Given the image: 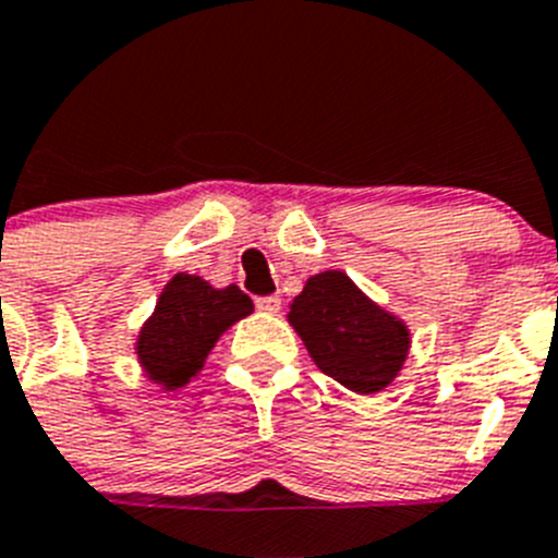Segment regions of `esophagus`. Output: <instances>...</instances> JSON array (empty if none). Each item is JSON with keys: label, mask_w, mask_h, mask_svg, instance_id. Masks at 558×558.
Returning <instances> with one entry per match:
<instances>
[{"label": "esophagus", "mask_w": 558, "mask_h": 558, "mask_svg": "<svg viewBox=\"0 0 558 558\" xmlns=\"http://www.w3.org/2000/svg\"><path fill=\"white\" fill-rule=\"evenodd\" d=\"M255 308L267 311V314H278L280 298L278 294H264V298H255Z\"/></svg>", "instance_id": "obj_1"}]
</instances>
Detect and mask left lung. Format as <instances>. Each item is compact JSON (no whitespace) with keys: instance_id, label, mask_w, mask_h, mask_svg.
<instances>
[{"instance_id":"obj_1","label":"left lung","mask_w":558,"mask_h":558,"mask_svg":"<svg viewBox=\"0 0 558 558\" xmlns=\"http://www.w3.org/2000/svg\"><path fill=\"white\" fill-rule=\"evenodd\" d=\"M289 323L311 359L341 386L373 395L391 384L409 353V330L364 298L344 272L314 275L291 303Z\"/></svg>"}]
</instances>
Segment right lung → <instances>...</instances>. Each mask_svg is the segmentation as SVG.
<instances>
[{"mask_svg":"<svg viewBox=\"0 0 558 558\" xmlns=\"http://www.w3.org/2000/svg\"><path fill=\"white\" fill-rule=\"evenodd\" d=\"M250 311L253 300L239 286L214 289L194 275H174L142 328L138 359L149 378L167 389L189 384L222 330Z\"/></svg>","mask_w":558,"mask_h":558,"instance_id":"obj_1","label":"right lung"}]
</instances>
